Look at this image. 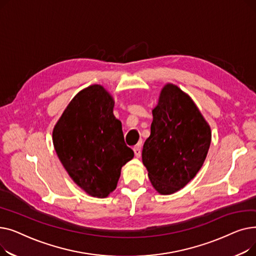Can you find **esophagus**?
<instances>
[{"instance_id":"34e87169","label":"esophagus","mask_w":256,"mask_h":256,"mask_svg":"<svg viewBox=\"0 0 256 256\" xmlns=\"http://www.w3.org/2000/svg\"><path fill=\"white\" fill-rule=\"evenodd\" d=\"M134 152H135V156L137 158L141 156V145H136L134 147Z\"/></svg>"}]
</instances>
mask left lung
I'll list each match as a JSON object with an SVG mask.
<instances>
[{
  "mask_svg": "<svg viewBox=\"0 0 256 256\" xmlns=\"http://www.w3.org/2000/svg\"><path fill=\"white\" fill-rule=\"evenodd\" d=\"M152 115L142 160L154 189L168 195L182 189L202 167L212 134L190 96L173 84L162 89Z\"/></svg>",
  "mask_w": 256,
  "mask_h": 256,
  "instance_id": "obj_1",
  "label": "left lung"
}]
</instances>
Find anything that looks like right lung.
<instances>
[{"instance_id": "1", "label": "right lung", "mask_w": 256, "mask_h": 256, "mask_svg": "<svg viewBox=\"0 0 256 256\" xmlns=\"http://www.w3.org/2000/svg\"><path fill=\"white\" fill-rule=\"evenodd\" d=\"M113 106L102 86H89L72 98L52 132L55 150L70 176L100 198L116 189L121 167L134 158Z\"/></svg>"}]
</instances>
